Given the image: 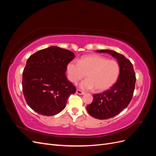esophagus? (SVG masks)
<instances>
[{
    "mask_svg": "<svg viewBox=\"0 0 156 156\" xmlns=\"http://www.w3.org/2000/svg\"><path fill=\"white\" fill-rule=\"evenodd\" d=\"M76 93H77V94H79V95H83V94H84V92H83V91H81V90H79V89H77V90H76Z\"/></svg>",
    "mask_w": 156,
    "mask_h": 156,
    "instance_id": "esophagus-1",
    "label": "esophagus"
}]
</instances>
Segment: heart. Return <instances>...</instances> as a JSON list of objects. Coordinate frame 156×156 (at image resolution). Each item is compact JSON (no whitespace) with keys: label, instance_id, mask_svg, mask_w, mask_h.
Segmentation results:
<instances>
[{"label":"heart","instance_id":"b5f03b06","mask_svg":"<svg viewBox=\"0 0 156 156\" xmlns=\"http://www.w3.org/2000/svg\"><path fill=\"white\" fill-rule=\"evenodd\" d=\"M68 77L71 82L77 83L86 76L88 77L79 84L84 90L103 92L114 85L119 77L120 68L115 60H108L98 55L84 56L79 60H72L66 66Z\"/></svg>","mask_w":156,"mask_h":156}]
</instances>
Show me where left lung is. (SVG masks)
Returning a JSON list of instances; mask_svg holds the SVG:
<instances>
[{
  "instance_id": "left-lung-1",
  "label": "left lung",
  "mask_w": 156,
  "mask_h": 156,
  "mask_svg": "<svg viewBox=\"0 0 156 156\" xmlns=\"http://www.w3.org/2000/svg\"><path fill=\"white\" fill-rule=\"evenodd\" d=\"M96 51L111 55L117 60L120 68L116 83L108 90L93 95L92 103L87 106L90 115L105 120L119 115L129 105L133 97L136 78L133 65L123 55L108 49Z\"/></svg>"
}]
</instances>
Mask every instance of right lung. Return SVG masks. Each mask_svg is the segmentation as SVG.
<instances>
[{
	"label": "right lung",
	"mask_w": 156,
	"mask_h": 156,
	"mask_svg": "<svg viewBox=\"0 0 156 156\" xmlns=\"http://www.w3.org/2000/svg\"><path fill=\"white\" fill-rule=\"evenodd\" d=\"M75 55L67 49L51 46L28 58L23 73V92L32 109L44 116L60 112L75 87L66 76V66Z\"/></svg>",
	"instance_id": "obj_1"
}]
</instances>
